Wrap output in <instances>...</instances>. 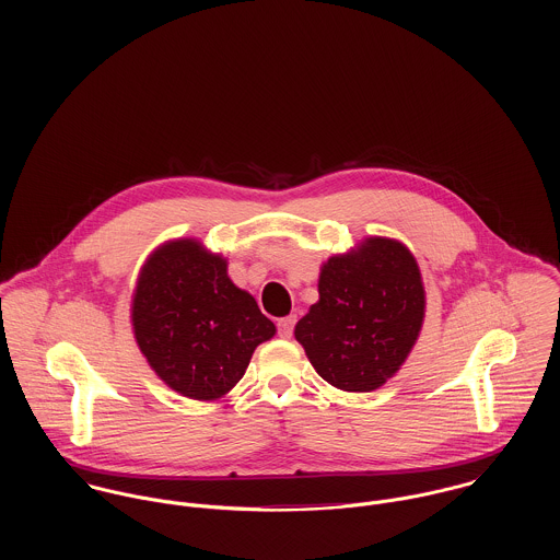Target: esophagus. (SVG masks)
<instances>
[{
  "instance_id": "esophagus-1",
  "label": "esophagus",
  "mask_w": 560,
  "mask_h": 560,
  "mask_svg": "<svg viewBox=\"0 0 560 560\" xmlns=\"http://www.w3.org/2000/svg\"><path fill=\"white\" fill-rule=\"evenodd\" d=\"M295 315H291V317H282V319H278V334L282 336V338H291L293 336V327H295Z\"/></svg>"
}]
</instances>
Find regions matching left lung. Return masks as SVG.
<instances>
[{"label":"left lung","instance_id":"1","mask_svg":"<svg viewBox=\"0 0 560 560\" xmlns=\"http://www.w3.org/2000/svg\"><path fill=\"white\" fill-rule=\"evenodd\" d=\"M422 317L416 258L399 241L377 237L323 265L319 302L295 325V338L327 384L371 393L399 371Z\"/></svg>","mask_w":560,"mask_h":560}]
</instances>
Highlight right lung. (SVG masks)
<instances>
[{"instance_id":"1","label":"right lung","mask_w":560,"mask_h":560,"mask_svg":"<svg viewBox=\"0 0 560 560\" xmlns=\"http://www.w3.org/2000/svg\"><path fill=\"white\" fill-rule=\"evenodd\" d=\"M136 340L161 380L183 397L220 399L276 334L226 260L198 241H172L144 265L133 295Z\"/></svg>"}]
</instances>
